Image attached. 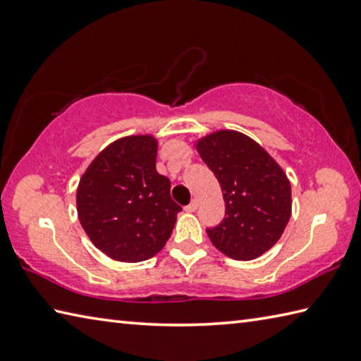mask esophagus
Segmentation results:
<instances>
[{
    "label": "esophagus",
    "instance_id": "esophagus-1",
    "mask_svg": "<svg viewBox=\"0 0 361 361\" xmlns=\"http://www.w3.org/2000/svg\"><path fill=\"white\" fill-rule=\"evenodd\" d=\"M197 207H199V202H197V200H192L191 204L185 207V210H186V212H195V210H197Z\"/></svg>",
    "mask_w": 361,
    "mask_h": 361
}]
</instances>
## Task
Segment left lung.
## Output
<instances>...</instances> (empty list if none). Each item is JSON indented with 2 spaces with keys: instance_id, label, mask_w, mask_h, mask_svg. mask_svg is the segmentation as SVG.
<instances>
[{
  "instance_id": "1",
  "label": "left lung",
  "mask_w": 361,
  "mask_h": 361,
  "mask_svg": "<svg viewBox=\"0 0 361 361\" xmlns=\"http://www.w3.org/2000/svg\"><path fill=\"white\" fill-rule=\"evenodd\" d=\"M195 148L224 197V219L207 229L212 243L232 259L258 258L276 245L291 216V186L282 167L234 130L210 133Z\"/></svg>"
}]
</instances>
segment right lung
<instances>
[{"instance_id": "obj_1", "label": "right lung", "mask_w": 361, "mask_h": 361, "mask_svg": "<svg viewBox=\"0 0 361 361\" xmlns=\"http://www.w3.org/2000/svg\"><path fill=\"white\" fill-rule=\"evenodd\" d=\"M157 140L132 135L108 145L85 170L78 216L94 245L122 262L149 259L172 234L181 207L156 170Z\"/></svg>"}]
</instances>
